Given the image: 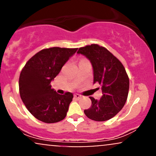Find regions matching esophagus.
<instances>
[{
	"mask_svg": "<svg viewBox=\"0 0 156 156\" xmlns=\"http://www.w3.org/2000/svg\"><path fill=\"white\" fill-rule=\"evenodd\" d=\"M74 97H75V98H76V99H77V100H79V99H80V98H82V96L80 95V94H76L74 95Z\"/></svg>",
	"mask_w": 156,
	"mask_h": 156,
	"instance_id": "1",
	"label": "esophagus"
}]
</instances>
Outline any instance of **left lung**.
Listing matches in <instances>:
<instances>
[{
    "instance_id": "left-lung-1",
    "label": "left lung",
    "mask_w": 156,
    "mask_h": 156,
    "mask_svg": "<svg viewBox=\"0 0 156 156\" xmlns=\"http://www.w3.org/2000/svg\"><path fill=\"white\" fill-rule=\"evenodd\" d=\"M78 54L90 61L93 83H99L103 95L100 100L89 97L92 105L84 110L87 117L103 122L112 119L123 108L129 90V78L122 64L106 48L92 44L80 48Z\"/></svg>"
}]
</instances>
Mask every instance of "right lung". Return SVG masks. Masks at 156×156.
Masks as SVG:
<instances>
[{"label": "right lung", "mask_w": 156, "mask_h": 156, "mask_svg": "<svg viewBox=\"0 0 156 156\" xmlns=\"http://www.w3.org/2000/svg\"><path fill=\"white\" fill-rule=\"evenodd\" d=\"M78 48H48L31 57L21 71L20 98L34 117L45 123L58 122L65 118L73 94H58L51 83Z\"/></svg>", "instance_id": "right-lung-1"}]
</instances>
